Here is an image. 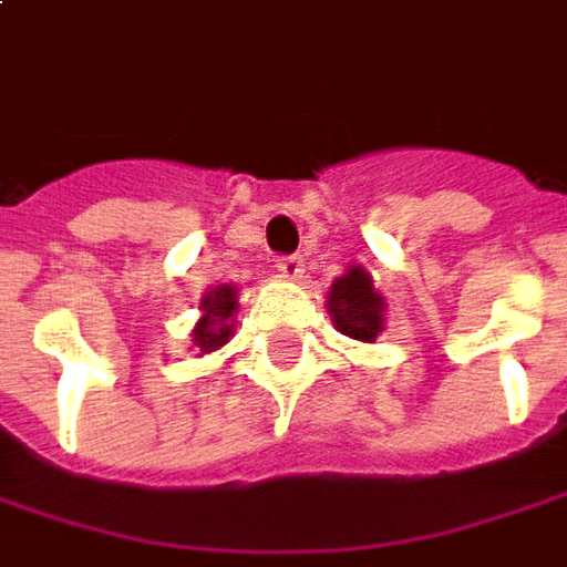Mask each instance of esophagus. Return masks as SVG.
<instances>
[{"instance_id": "1", "label": "esophagus", "mask_w": 567, "mask_h": 567, "mask_svg": "<svg viewBox=\"0 0 567 567\" xmlns=\"http://www.w3.org/2000/svg\"><path fill=\"white\" fill-rule=\"evenodd\" d=\"M279 272H282L285 279H300L303 276V257L291 255V257H279Z\"/></svg>"}]
</instances>
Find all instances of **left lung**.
Instances as JSON below:
<instances>
[{
  "instance_id": "1",
  "label": "left lung",
  "mask_w": 567,
  "mask_h": 567,
  "mask_svg": "<svg viewBox=\"0 0 567 567\" xmlns=\"http://www.w3.org/2000/svg\"><path fill=\"white\" fill-rule=\"evenodd\" d=\"M328 312L340 334L362 343H374L383 331V297L362 267H350L328 291Z\"/></svg>"
}]
</instances>
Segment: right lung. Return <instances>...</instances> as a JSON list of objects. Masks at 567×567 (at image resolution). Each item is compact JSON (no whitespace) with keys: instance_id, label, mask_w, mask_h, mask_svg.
<instances>
[{"instance_id":"right-lung-1","label":"right lung","mask_w":567,"mask_h":567,"mask_svg":"<svg viewBox=\"0 0 567 567\" xmlns=\"http://www.w3.org/2000/svg\"><path fill=\"white\" fill-rule=\"evenodd\" d=\"M202 319L193 328V347L205 352L220 350L233 338V316L239 310V288L236 285H217L199 303Z\"/></svg>"}]
</instances>
